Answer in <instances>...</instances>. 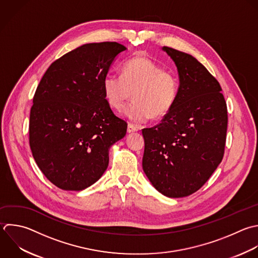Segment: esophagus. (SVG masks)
Masks as SVG:
<instances>
[{
  "mask_svg": "<svg viewBox=\"0 0 258 258\" xmlns=\"http://www.w3.org/2000/svg\"><path fill=\"white\" fill-rule=\"evenodd\" d=\"M139 130V128L137 126H134L132 124H129L127 127V132L128 133H133V132H137Z\"/></svg>",
  "mask_w": 258,
  "mask_h": 258,
  "instance_id": "1",
  "label": "esophagus"
}]
</instances>
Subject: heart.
Wrapping results in <instances>:
<instances>
[{"label":"heart","instance_id":"b5f03b06","mask_svg":"<svg viewBox=\"0 0 258 258\" xmlns=\"http://www.w3.org/2000/svg\"><path fill=\"white\" fill-rule=\"evenodd\" d=\"M103 91L108 104L137 123L160 119L173 107L179 91L176 75L145 55H136L124 62L122 76L108 74L103 79Z\"/></svg>","mask_w":258,"mask_h":258}]
</instances>
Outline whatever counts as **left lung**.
Here are the masks:
<instances>
[{
  "mask_svg": "<svg viewBox=\"0 0 258 258\" xmlns=\"http://www.w3.org/2000/svg\"><path fill=\"white\" fill-rule=\"evenodd\" d=\"M174 61L179 91L161 122L142 129L143 170L152 185L168 198L200 189L223 159L227 106L218 81L190 54L163 46Z\"/></svg>",
  "mask_w": 258,
  "mask_h": 258,
  "instance_id": "obj_1",
  "label": "left lung"
}]
</instances>
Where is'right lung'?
<instances>
[{
    "label": "right lung",
    "instance_id": "1",
    "mask_svg": "<svg viewBox=\"0 0 258 258\" xmlns=\"http://www.w3.org/2000/svg\"><path fill=\"white\" fill-rule=\"evenodd\" d=\"M117 42L84 44L51 63L30 111L29 143L43 174L64 190L95 183L109 164L110 147L127 123L105 99L103 79L117 55Z\"/></svg>",
    "mask_w": 258,
    "mask_h": 258
}]
</instances>
